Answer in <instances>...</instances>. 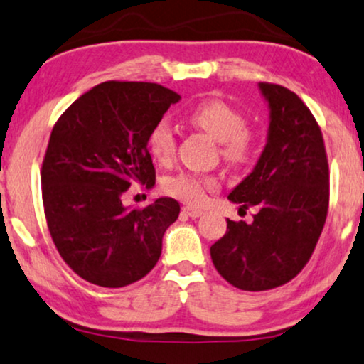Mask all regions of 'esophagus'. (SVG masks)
I'll use <instances>...</instances> for the list:
<instances>
[{
  "label": "esophagus",
  "mask_w": 364,
  "mask_h": 364,
  "mask_svg": "<svg viewBox=\"0 0 364 364\" xmlns=\"http://www.w3.org/2000/svg\"><path fill=\"white\" fill-rule=\"evenodd\" d=\"M183 213H185V215H188V217H191V218H196V217L203 215V210L186 205V207H183Z\"/></svg>",
  "instance_id": "1"
}]
</instances>
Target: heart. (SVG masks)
I'll return each mask as SVG.
<instances>
[{
    "instance_id": "obj_1",
    "label": "heart",
    "mask_w": 364,
    "mask_h": 364,
    "mask_svg": "<svg viewBox=\"0 0 364 364\" xmlns=\"http://www.w3.org/2000/svg\"><path fill=\"white\" fill-rule=\"evenodd\" d=\"M188 118L195 127L220 142V156L227 164L242 166L252 157L257 135L246 125V117L234 105L218 98L205 100L191 108ZM176 146L178 140L173 125L168 120L157 122L147 137L151 156L159 164H169L176 156ZM215 188V178L191 171H181L163 181L166 193L191 205L203 203L208 191Z\"/></svg>"
}]
</instances>
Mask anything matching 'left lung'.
<instances>
[{
    "label": "left lung",
    "instance_id": "1",
    "mask_svg": "<svg viewBox=\"0 0 364 364\" xmlns=\"http://www.w3.org/2000/svg\"><path fill=\"white\" fill-rule=\"evenodd\" d=\"M271 110L268 144L249 176L229 195L254 220L227 218L210 247L222 278L246 291L282 287L305 268L329 210V163L317 120L293 91L259 82ZM240 208V210H242Z\"/></svg>",
    "mask_w": 364,
    "mask_h": 364
}]
</instances>
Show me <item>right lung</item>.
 Wrapping results in <instances>:
<instances>
[{"label":"right lung","instance_id":"add662e5","mask_svg":"<svg viewBox=\"0 0 364 364\" xmlns=\"http://www.w3.org/2000/svg\"><path fill=\"white\" fill-rule=\"evenodd\" d=\"M181 96L156 82L107 81L65 110L42 161V201L54 246L77 277L105 288L139 282L156 266L179 203L125 208L134 183L154 186L147 137Z\"/></svg>","mask_w":364,"mask_h":364}]
</instances>
